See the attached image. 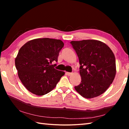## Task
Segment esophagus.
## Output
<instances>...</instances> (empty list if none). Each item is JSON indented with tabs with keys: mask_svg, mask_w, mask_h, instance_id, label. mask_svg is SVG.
I'll list each match as a JSON object with an SVG mask.
<instances>
[{
	"mask_svg": "<svg viewBox=\"0 0 129 129\" xmlns=\"http://www.w3.org/2000/svg\"><path fill=\"white\" fill-rule=\"evenodd\" d=\"M66 75H68V76H71L72 74V73H69V72H66Z\"/></svg>",
	"mask_w": 129,
	"mask_h": 129,
	"instance_id": "34e87169",
	"label": "esophagus"
}]
</instances>
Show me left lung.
<instances>
[{
    "label": "left lung",
    "mask_w": 129,
    "mask_h": 129,
    "mask_svg": "<svg viewBox=\"0 0 129 129\" xmlns=\"http://www.w3.org/2000/svg\"><path fill=\"white\" fill-rule=\"evenodd\" d=\"M79 59L81 83L75 89L86 99L102 94L114 81L116 73L114 53L104 42L96 40L71 42Z\"/></svg>",
    "instance_id": "left-lung-1"
}]
</instances>
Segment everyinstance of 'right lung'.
<instances>
[{
	"label": "right lung",
	"instance_id": "right-lung-1",
	"mask_svg": "<svg viewBox=\"0 0 129 129\" xmlns=\"http://www.w3.org/2000/svg\"><path fill=\"white\" fill-rule=\"evenodd\" d=\"M63 46L60 40L40 38L28 41L19 49L15 67L19 78L29 91L42 96L56 86L65 73L55 69L52 63L57 61Z\"/></svg>",
	"mask_w": 129,
	"mask_h": 129
}]
</instances>
